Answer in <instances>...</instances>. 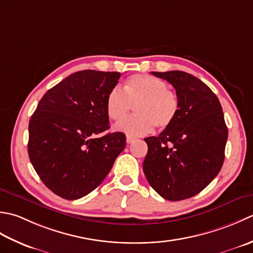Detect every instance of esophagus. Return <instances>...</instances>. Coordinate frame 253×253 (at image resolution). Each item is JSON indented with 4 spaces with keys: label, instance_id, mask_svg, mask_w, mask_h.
I'll list each match as a JSON object with an SVG mask.
<instances>
[{
    "label": "esophagus",
    "instance_id": "34e87169",
    "mask_svg": "<svg viewBox=\"0 0 253 253\" xmlns=\"http://www.w3.org/2000/svg\"><path fill=\"white\" fill-rule=\"evenodd\" d=\"M134 140H135V138H134L133 136L126 135V143H127V144H131V143H133V142H134Z\"/></svg>",
    "mask_w": 253,
    "mask_h": 253
}]
</instances>
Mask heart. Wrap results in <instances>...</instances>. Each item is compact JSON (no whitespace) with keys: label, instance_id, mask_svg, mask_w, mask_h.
<instances>
[{"label":"heart","instance_id":"b5f03b06","mask_svg":"<svg viewBox=\"0 0 253 253\" xmlns=\"http://www.w3.org/2000/svg\"><path fill=\"white\" fill-rule=\"evenodd\" d=\"M134 106L137 115L117 123L115 128L130 136H143L155 126L165 128L171 125L179 111V98L163 80L136 74L126 82L123 90L115 87L106 98L107 115L115 121L123 119Z\"/></svg>","mask_w":253,"mask_h":253}]
</instances>
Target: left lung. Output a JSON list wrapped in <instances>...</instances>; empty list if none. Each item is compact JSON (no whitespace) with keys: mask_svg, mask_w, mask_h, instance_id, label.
<instances>
[{"mask_svg":"<svg viewBox=\"0 0 253 253\" xmlns=\"http://www.w3.org/2000/svg\"><path fill=\"white\" fill-rule=\"evenodd\" d=\"M176 89L179 111L158 136L144 138L143 170L148 183L169 201L200 193L217 176L228 137L223 109L210 87L182 71L152 72Z\"/></svg>","mask_w":253,"mask_h":253,"instance_id":"left-lung-1","label":"left lung"}]
</instances>
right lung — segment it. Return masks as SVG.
<instances>
[{
    "label": "right lung",
    "instance_id": "obj_1",
    "mask_svg": "<svg viewBox=\"0 0 253 253\" xmlns=\"http://www.w3.org/2000/svg\"><path fill=\"white\" fill-rule=\"evenodd\" d=\"M119 72L94 70L71 74L41 98L29 121L28 155L45 187L77 200L99 185L126 147L122 132L110 127L108 92Z\"/></svg>",
    "mask_w": 253,
    "mask_h": 253
}]
</instances>
